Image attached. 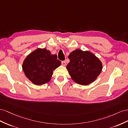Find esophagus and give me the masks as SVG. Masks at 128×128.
<instances>
[{"label":"esophagus","instance_id":"esophagus-1","mask_svg":"<svg viewBox=\"0 0 128 128\" xmlns=\"http://www.w3.org/2000/svg\"><path fill=\"white\" fill-rule=\"evenodd\" d=\"M62 64L63 65V66H65V65H66V62H65V60L62 61Z\"/></svg>","mask_w":128,"mask_h":128}]
</instances>
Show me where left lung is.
Segmentation results:
<instances>
[{
    "mask_svg": "<svg viewBox=\"0 0 128 128\" xmlns=\"http://www.w3.org/2000/svg\"><path fill=\"white\" fill-rule=\"evenodd\" d=\"M70 62L66 66L68 74L76 83L87 85L93 82L102 69L101 62L88 51L76 49L68 56Z\"/></svg>",
    "mask_w": 128,
    "mask_h": 128,
    "instance_id": "obj_1",
    "label": "left lung"
}]
</instances>
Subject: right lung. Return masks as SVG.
Here are the masks:
<instances>
[{"mask_svg": "<svg viewBox=\"0 0 128 128\" xmlns=\"http://www.w3.org/2000/svg\"><path fill=\"white\" fill-rule=\"evenodd\" d=\"M60 64L56 54H51L46 49L38 48L26 58L22 69L26 76L34 84L41 85L50 81L53 70Z\"/></svg>", "mask_w": 128, "mask_h": 128, "instance_id": "1", "label": "right lung"}]
</instances>
